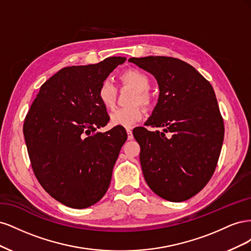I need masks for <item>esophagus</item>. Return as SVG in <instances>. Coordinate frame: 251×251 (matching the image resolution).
Wrapping results in <instances>:
<instances>
[{
  "label": "esophagus",
  "instance_id": "obj_1",
  "mask_svg": "<svg viewBox=\"0 0 251 251\" xmlns=\"http://www.w3.org/2000/svg\"><path fill=\"white\" fill-rule=\"evenodd\" d=\"M126 133H127V139H128V140H132V139H133L132 128H126Z\"/></svg>",
  "mask_w": 251,
  "mask_h": 251
}]
</instances>
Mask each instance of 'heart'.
Wrapping results in <instances>:
<instances>
[{"label":"heart","mask_w":251,"mask_h":251,"mask_svg":"<svg viewBox=\"0 0 251 251\" xmlns=\"http://www.w3.org/2000/svg\"><path fill=\"white\" fill-rule=\"evenodd\" d=\"M121 79L136 90L133 96L132 103H141L142 105L151 104V96L148 91L151 87V80L148 75L137 69H131L123 73ZM97 98L105 109H113L116 100V88L110 79L103 80L97 90ZM143 110L139 104H133L131 107L119 108L111 113L110 120L113 126L131 127L142 119Z\"/></svg>","instance_id":"obj_1"}]
</instances>
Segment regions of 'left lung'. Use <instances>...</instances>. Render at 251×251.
<instances>
[{
    "label": "left lung",
    "mask_w": 251,
    "mask_h": 251,
    "mask_svg": "<svg viewBox=\"0 0 251 251\" xmlns=\"http://www.w3.org/2000/svg\"><path fill=\"white\" fill-rule=\"evenodd\" d=\"M128 62L154 75L160 91L146 126L163 131H133L144 179L161 198L185 201L207 184L221 153L224 124L215 91L181 59L147 56Z\"/></svg>",
    "instance_id": "1"
}]
</instances>
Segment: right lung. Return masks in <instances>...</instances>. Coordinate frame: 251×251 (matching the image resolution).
I'll return each instance as SVG.
<instances>
[{
	"instance_id": "add662e5",
	"label": "right lung",
	"mask_w": 251,
	"mask_h": 251,
	"mask_svg": "<svg viewBox=\"0 0 251 251\" xmlns=\"http://www.w3.org/2000/svg\"><path fill=\"white\" fill-rule=\"evenodd\" d=\"M126 57L60 69L45 81L24 123L32 170L52 198L72 208H86L107 193L114 164L126 140L125 128L107 126V109L97 90Z\"/></svg>"
}]
</instances>
